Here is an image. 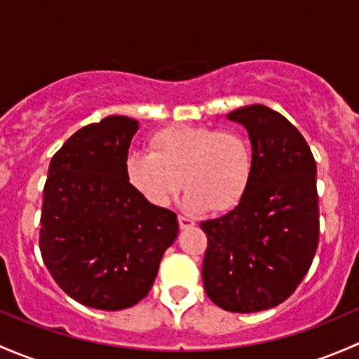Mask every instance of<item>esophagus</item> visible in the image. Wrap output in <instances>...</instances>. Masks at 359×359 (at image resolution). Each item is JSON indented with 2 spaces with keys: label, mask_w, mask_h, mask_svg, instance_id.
<instances>
[{
  "label": "esophagus",
  "mask_w": 359,
  "mask_h": 359,
  "mask_svg": "<svg viewBox=\"0 0 359 359\" xmlns=\"http://www.w3.org/2000/svg\"><path fill=\"white\" fill-rule=\"evenodd\" d=\"M178 221H180V226L181 228H190V226H194L195 224V221L191 219V217H188V216H178Z\"/></svg>",
  "instance_id": "esophagus-1"
}]
</instances>
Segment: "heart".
Instances as JSON below:
<instances>
[{"mask_svg": "<svg viewBox=\"0 0 359 359\" xmlns=\"http://www.w3.org/2000/svg\"><path fill=\"white\" fill-rule=\"evenodd\" d=\"M147 147L150 154L126 158V178L152 205L165 207L184 187L187 209L226 212L252 183V143L238 129L169 126L152 133Z\"/></svg>", "mask_w": 359, "mask_h": 359, "instance_id": "b5f03b06", "label": "heart"}]
</instances>
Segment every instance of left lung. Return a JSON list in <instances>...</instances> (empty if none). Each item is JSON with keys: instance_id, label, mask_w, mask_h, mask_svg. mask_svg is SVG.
Instances as JSON below:
<instances>
[{"instance_id": "8db88e82", "label": "left lung", "mask_w": 359, "mask_h": 359, "mask_svg": "<svg viewBox=\"0 0 359 359\" xmlns=\"http://www.w3.org/2000/svg\"><path fill=\"white\" fill-rule=\"evenodd\" d=\"M226 117L249 131L254 176L233 210L201 223L202 280L221 309L256 313L287 301L315 259L316 161L299 129L268 107H242Z\"/></svg>"}]
</instances>
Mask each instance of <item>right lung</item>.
Returning a JSON list of instances; mask_svg holds the SVG:
<instances>
[{
	"label": "right lung",
	"instance_id": "obj_1",
	"mask_svg": "<svg viewBox=\"0 0 359 359\" xmlns=\"http://www.w3.org/2000/svg\"><path fill=\"white\" fill-rule=\"evenodd\" d=\"M138 121L109 116L74 133L53 155L43 190L39 250L74 301L119 311L154 285L178 236L172 210L147 202L126 178Z\"/></svg>",
	"mask_w": 359,
	"mask_h": 359
}]
</instances>
